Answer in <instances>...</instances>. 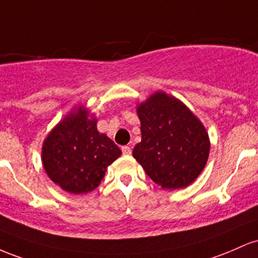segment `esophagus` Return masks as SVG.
<instances>
[{
	"instance_id": "esophagus-1",
	"label": "esophagus",
	"mask_w": 258,
	"mask_h": 258,
	"mask_svg": "<svg viewBox=\"0 0 258 258\" xmlns=\"http://www.w3.org/2000/svg\"><path fill=\"white\" fill-rule=\"evenodd\" d=\"M121 152H123V155H125V156L132 155V147H130V146H123V147H121Z\"/></svg>"
}]
</instances>
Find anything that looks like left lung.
Masks as SVG:
<instances>
[{
  "instance_id": "obj_1",
  "label": "left lung",
  "mask_w": 258,
  "mask_h": 258,
  "mask_svg": "<svg viewBox=\"0 0 258 258\" xmlns=\"http://www.w3.org/2000/svg\"><path fill=\"white\" fill-rule=\"evenodd\" d=\"M141 141L133 156L163 189H180L202 172L210 139L202 123L184 103L156 92L138 108Z\"/></svg>"
}]
</instances>
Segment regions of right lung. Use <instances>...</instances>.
Segmentation results:
<instances>
[{
    "label": "right lung",
    "mask_w": 258,
    "mask_h": 258,
    "mask_svg": "<svg viewBox=\"0 0 258 258\" xmlns=\"http://www.w3.org/2000/svg\"><path fill=\"white\" fill-rule=\"evenodd\" d=\"M82 107L63 119L46 138L42 163L53 183L71 194L95 190L107 167L121 155L119 147L100 134L96 119Z\"/></svg>",
    "instance_id": "right-lung-1"
}]
</instances>
